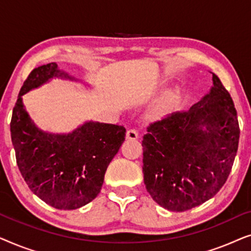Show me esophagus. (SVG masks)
<instances>
[{
	"mask_svg": "<svg viewBox=\"0 0 251 251\" xmlns=\"http://www.w3.org/2000/svg\"><path fill=\"white\" fill-rule=\"evenodd\" d=\"M137 138H138V131H137L136 129H129L128 131H126V139L135 140Z\"/></svg>",
	"mask_w": 251,
	"mask_h": 251,
	"instance_id": "34e87169",
	"label": "esophagus"
}]
</instances>
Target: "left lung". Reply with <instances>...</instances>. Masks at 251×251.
<instances>
[{"label": "left lung", "instance_id": "1", "mask_svg": "<svg viewBox=\"0 0 251 251\" xmlns=\"http://www.w3.org/2000/svg\"><path fill=\"white\" fill-rule=\"evenodd\" d=\"M212 82L210 92L188 111L151 123L143 137L146 190L170 211L188 210L215 197L238 152L234 102L214 73Z\"/></svg>", "mask_w": 251, "mask_h": 251}]
</instances>
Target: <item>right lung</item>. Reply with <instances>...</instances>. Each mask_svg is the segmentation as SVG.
<instances>
[{
  "instance_id": "obj_1",
  "label": "right lung",
  "mask_w": 251,
  "mask_h": 251,
  "mask_svg": "<svg viewBox=\"0 0 251 251\" xmlns=\"http://www.w3.org/2000/svg\"><path fill=\"white\" fill-rule=\"evenodd\" d=\"M52 77L74 80L56 63L34 68L19 91L10 131L17 164L30 191L51 207L73 210L99 194L106 169L125 142L126 128L89 121L70 133L40 130L24 108L22 96Z\"/></svg>"
}]
</instances>
